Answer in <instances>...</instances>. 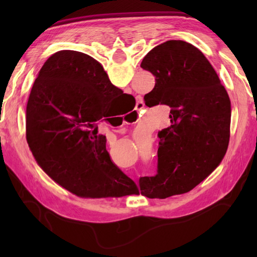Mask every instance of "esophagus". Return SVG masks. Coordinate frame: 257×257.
<instances>
[{"instance_id":"1","label":"esophagus","mask_w":257,"mask_h":257,"mask_svg":"<svg viewBox=\"0 0 257 257\" xmlns=\"http://www.w3.org/2000/svg\"><path fill=\"white\" fill-rule=\"evenodd\" d=\"M144 106H145V102L140 99V100L137 101V108H136V109H137V111H139L144 108ZM123 123H124V121H123Z\"/></svg>"}]
</instances>
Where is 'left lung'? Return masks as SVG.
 I'll list each match as a JSON object with an SVG mask.
<instances>
[{"mask_svg":"<svg viewBox=\"0 0 257 257\" xmlns=\"http://www.w3.org/2000/svg\"><path fill=\"white\" fill-rule=\"evenodd\" d=\"M156 77L146 105L170 107L168 128L158 133L157 173L140 178L148 198L185 193L220 165L230 141L231 101L214 68L184 41H167L140 65Z\"/></svg>","mask_w":257,"mask_h":257,"instance_id":"left-lung-1","label":"left lung"}]
</instances>
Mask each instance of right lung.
Masks as SVG:
<instances>
[{
    "mask_svg": "<svg viewBox=\"0 0 257 257\" xmlns=\"http://www.w3.org/2000/svg\"><path fill=\"white\" fill-rule=\"evenodd\" d=\"M124 95L96 59L76 51L47 59L26 106V140L54 181L84 198L133 194L137 185L111 161L98 122Z\"/></svg>",
    "mask_w": 257,
    "mask_h": 257,
    "instance_id": "1",
    "label": "right lung"
}]
</instances>
